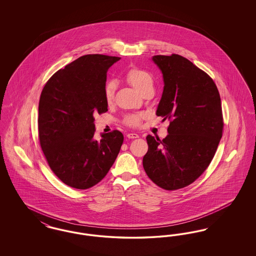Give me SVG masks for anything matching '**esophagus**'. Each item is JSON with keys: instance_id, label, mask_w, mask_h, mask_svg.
<instances>
[{"instance_id": "obj_1", "label": "esophagus", "mask_w": 256, "mask_h": 256, "mask_svg": "<svg viewBox=\"0 0 256 256\" xmlns=\"http://www.w3.org/2000/svg\"><path fill=\"white\" fill-rule=\"evenodd\" d=\"M126 137L128 138V139H135V138H138L139 137V135L137 134H126Z\"/></svg>"}]
</instances>
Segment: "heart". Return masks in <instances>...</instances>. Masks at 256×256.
<instances>
[{"mask_svg":"<svg viewBox=\"0 0 256 256\" xmlns=\"http://www.w3.org/2000/svg\"><path fill=\"white\" fill-rule=\"evenodd\" d=\"M126 80L128 82L130 86H134V88L140 93L146 90V88L154 87V80L152 76L146 71L137 67L130 69L126 73ZM114 95H115V84L112 82H106L104 89V96L106 104H112L114 100ZM142 118H143L142 114L130 115L126 118L124 122L128 126H137L140 124Z\"/></svg>","mask_w":256,"mask_h":256,"instance_id":"1","label":"heart"}]
</instances>
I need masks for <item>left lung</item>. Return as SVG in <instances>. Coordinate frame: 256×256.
<instances>
[{"label": "left lung", "mask_w": 256, "mask_h": 256, "mask_svg": "<svg viewBox=\"0 0 256 256\" xmlns=\"http://www.w3.org/2000/svg\"><path fill=\"white\" fill-rule=\"evenodd\" d=\"M164 89L156 115L170 120L168 135L146 136L143 167L165 190L186 187L206 170L222 135L218 88L206 72L180 54L154 56Z\"/></svg>", "instance_id": "8db88e82"}]
</instances>
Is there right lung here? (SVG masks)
Here are the masks:
<instances>
[{
    "label": "right lung",
    "instance_id": "1",
    "mask_svg": "<svg viewBox=\"0 0 256 256\" xmlns=\"http://www.w3.org/2000/svg\"><path fill=\"white\" fill-rule=\"evenodd\" d=\"M120 58L86 54L58 70L44 86L38 106L40 146L50 168L66 185L84 190L100 182L117 158L119 130L94 138V115L108 111L106 73Z\"/></svg>",
    "mask_w": 256,
    "mask_h": 256
}]
</instances>
